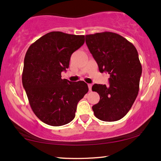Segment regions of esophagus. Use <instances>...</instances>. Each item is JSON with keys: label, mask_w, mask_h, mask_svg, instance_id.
I'll return each mask as SVG.
<instances>
[{"label": "esophagus", "mask_w": 161, "mask_h": 161, "mask_svg": "<svg viewBox=\"0 0 161 161\" xmlns=\"http://www.w3.org/2000/svg\"><path fill=\"white\" fill-rule=\"evenodd\" d=\"M88 87H89V91H91V90H92V84H88Z\"/></svg>", "instance_id": "34e87169"}]
</instances>
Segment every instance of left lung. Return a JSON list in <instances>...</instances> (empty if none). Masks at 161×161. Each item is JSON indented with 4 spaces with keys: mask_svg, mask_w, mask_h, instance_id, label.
<instances>
[{
    "mask_svg": "<svg viewBox=\"0 0 161 161\" xmlns=\"http://www.w3.org/2000/svg\"><path fill=\"white\" fill-rule=\"evenodd\" d=\"M86 43L100 72L110 75L109 86L95 84L92 91L100 97L92 106L94 116L104 122H115L127 114L139 90L142 68L133 44L113 32L86 35Z\"/></svg>",
    "mask_w": 161,
    "mask_h": 161,
    "instance_id": "8db88e82",
    "label": "left lung"
}]
</instances>
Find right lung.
<instances>
[{"mask_svg":"<svg viewBox=\"0 0 161 161\" xmlns=\"http://www.w3.org/2000/svg\"><path fill=\"white\" fill-rule=\"evenodd\" d=\"M83 35L52 31L31 45L24 58L22 81L37 117L51 126H61L75 116L77 105L89 91L84 81L61 78L70 57L83 45Z\"/></svg>","mask_w":161,"mask_h":161,"instance_id":"1","label":"right lung"}]
</instances>
